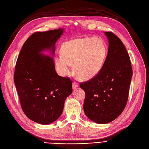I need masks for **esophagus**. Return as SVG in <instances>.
Here are the masks:
<instances>
[{"label":"esophagus","instance_id":"esophagus-1","mask_svg":"<svg viewBox=\"0 0 149 149\" xmlns=\"http://www.w3.org/2000/svg\"><path fill=\"white\" fill-rule=\"evenodd\" d=\"M72 87H73V88H74V89H76L77 88H78V84L74 82V83H72Z\"/></svg>","mask_w":149,"mask_h":149}]
</instances>
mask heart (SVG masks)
<instances>
[{
  "mask_svg": "<svg viewBox=\"0 0 149 149\" xmlns=\"http://www.w3.org/2000/svg\"><path fill=\"white\" fill-rule=\"evenodd\" d=\"M61 54L56 56L55 62L63 75L70 72V65L81 80L94 77L102 69L107 56V46L100 38H82L63 44Z\"/></svg>",
  "mask_w": 149,
  "mask_h": 149,
  "instance_id": "1",
  "label": "heart"
}]
</instances>
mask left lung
<instances>
[{"label":"left lung","instance_id":"left-lung-1","mask_svg":"<svg viewBox=\"0 0 149 149\" xmlns=\"http://www.w3.org/2000/svg\"><path fill=\"white\" fill-rule=\"evenodd\" d=\"M109 49L102 69L96 76L81 83L85 92L83 109L88 118L104 124L115 120L127 104L132 70L121 40L106 32Z\"/></svg>","mask_w":149,"mask_h":149}]
</instances>
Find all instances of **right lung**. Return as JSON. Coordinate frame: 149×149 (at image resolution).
Here are the masks:
<instances>
[{"mask_svg":"<svg viewBox=\"0 0 149 149\" xmlns=\"http://www.w3.org/2000/svg\"><path fill=\"white\" fill-rule=\"evenodd\" d=\"M63 29L36 32L22 46L16 63L14 82L22 109L28 118L40 124H49L61 116L64 103L72 93L70 78L55 70L52 58L41 52L51 49Z\"/></svg>","mask_w":149,"mask_h":149,"instance_id":"obj_1","label":"right lung"}]
</instances>
